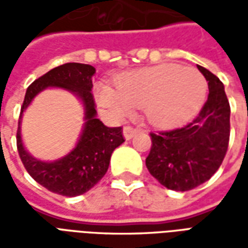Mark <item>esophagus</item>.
<instances>
[{"label": "esophagus", "mask_w": 248, "mask_h": 248, "mask_svg": "<svg viewBox=\"0 0 248 248\" xmlns=\"http://www.w3.org/2000/svg\"><path fill=\"white\" fill-rule=\"evenodd\" d=\"M140 130L138 129H134V127H131V126H126V127H124V140H131L133 137H134L137 133H138Z\"/></svg>", "instance_id": "1"}]
</instances>
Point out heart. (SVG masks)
<instances>
[{"mask_svg": "<svg viewBox=\"0 0 248 248\" xmlns=\"http://www.w3.org/2000/svg\"><path fill=\"white\" fill-rule=\"evenodd\" d=\"M206 90V79L197 69L161 65L122 74L115 81V92L101 87L97 97L115 117L124 118L134 108H145L153 124L170 126L195 115Z\"/></svg>", "mask_w": 248, "mask_h": 248, "instance_id": "1", "label": "heart"}]
</instances>
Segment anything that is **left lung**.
Listing matches in <instances>:
<instances>
[{"label": "left lung", "mask_w": 248, "mask_h": 248, "mask_svg": "<svg viewBox=\"0 0 248 248\" xmlns=\"http://www.w3.org/2000/svg\"><path fill=\"white\" fill-rule=\"evenodd\" d=\"M208 83L202 110L182 127L150 133L151 150L146 166L162 186L188 191L213 177L222 165L230 138V103L223 83L198 65Z\"/></svg>", "instance_id": "obj_1"}]
</instances>
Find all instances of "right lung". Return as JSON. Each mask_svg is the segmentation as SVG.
Segmentation results:
<instances>
[{"mask_svg": "<svg viewBox=\"0 0 248 248\" xmlns=\"http://www.w3.org/2000/svg\"><path fill=\"white\" fill-rule=\"evenodd\" d=\"M92 65L70 62L47 71L26 90L17 130V149L30 177L49 191L63 197H77L89 191L106 174L113 151L124 142L122 127H108L97 118L93 98ZM58 87L74 93L82 103L85 124L75 149L56 161H41L24 149L20 122L24 110L41 91Z\"/></svg>", "mask_w": 248, "mask_h": 248, "instance_id": "obj_1", "label": "right lung"}]
</instances>
